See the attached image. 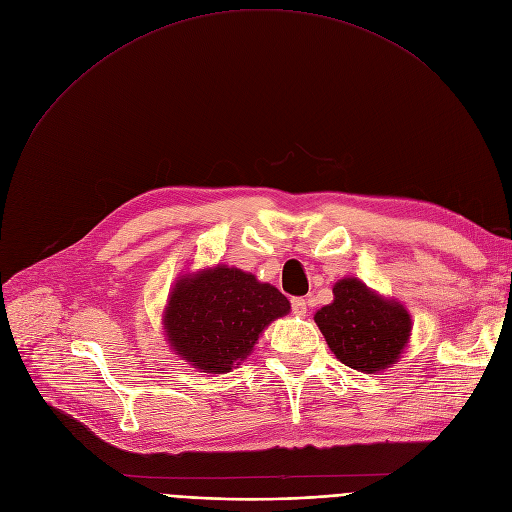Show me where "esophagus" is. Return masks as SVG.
Instances as JSON below:
<instances>
[{
  "instance_id": "obj_1",
  "label": "esophagus",
  "mask_w": 512,
  "mask_h": 512,
  "mask_svg": "<svg viewBox=\"0 0 512 512\" xmlns=\"http://www.w3.org/2000/svg\"><path fill=\"white\" fill-rule=\"evenodd\" d=\"M292 313L294 315H307V301L305 299H292Z\"/></svg>"
}]
</instances>
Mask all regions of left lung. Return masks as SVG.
<instances>
[{
    "instance_id": "8db88e82",
    "label": "left lung",
    "mask_w": 512,
    "mask_h": 512,
    "mask_svg": "<svg viewBox=\"0 0 512 512\" xmlns=\"http://www.w3.org/2000/svg\"><path fill=\"white\" fill-rule=\"evenodd\" d=\"M334 301L313 315L338 361L361 373H382L405 353L413 321L407 307L355 276L340 278Z\"/></svg>"
}]
</instances>
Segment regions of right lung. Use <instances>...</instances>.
I'll list each match as a JSON object with an SVG mask.
<instances>
[{
  "label": "right lung",
  "mask_w": 512,
  "mask_h": 512,
  "mask_svg": "<svg viewBox=\"0 0 512 512\" xmlns=\"http://www.w3.org/2000/svg\"><path fill=\"white\" fill-rule=\"evenodd\" d=\"M290 301L255 274L230 265L180 274L161 311L170 351L203 373H228L245 361Z\"/></svg>",
  "instance_id": "1"
}]
</instances>
